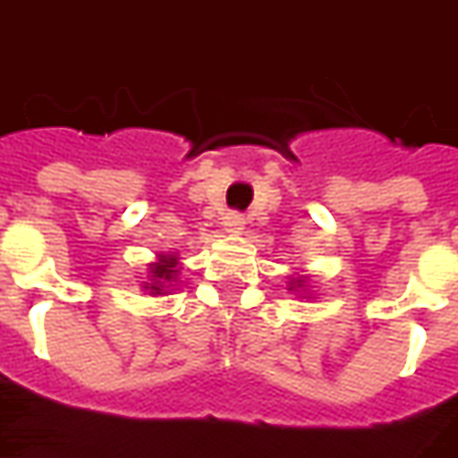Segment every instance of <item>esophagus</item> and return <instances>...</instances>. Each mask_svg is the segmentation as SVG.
<instances>
[{"label": "esophagus", "instance_id": "34e87169", "mask_svg": "<svg viewBox=\"0 0 458 458\" xmlns=\"http://www.w3.org/2000/svg\"><path fill=\"white\" fill-rule=\"evenodd\" d=\"M223 225L230 233H240V230L245 228V216L238 213V210H230V213H225V218H223Z\"/></svg>", "mask_w": 458, "mask_h": 458}]
</instances>
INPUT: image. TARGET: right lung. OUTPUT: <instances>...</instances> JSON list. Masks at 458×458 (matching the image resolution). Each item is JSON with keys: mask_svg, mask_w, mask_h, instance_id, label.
Here are the masks:
<instances>
[{"mask_svg": "<svg viewBox=\"0 0 458 458\" xmlns=\"http://www.w3.org/2000/svg\"><path fill=\"white\" fill-rule=\"evenodd\" d=\"M174 267H175L174 258H168V260L158 262V265L153 267V277H163V280H171V275H175ZM151 290H153V293H161V287H158V283L151 284Z\"/></svg>", "mask_w": 458, "mask_h": 458, "instance_id": "right-lung-1", "label": "right lung"}]
</instances>
